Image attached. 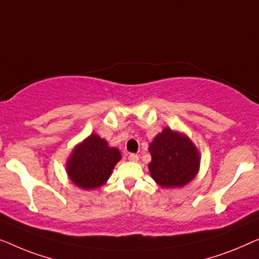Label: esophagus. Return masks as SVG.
Returning <instances> with one entry per match:
<instances>
[{"instance_id":"obj_1","label":"esophagus","mask_w":259,"mask_h":259,"mask_svg":"<svg viewBox=\"0 0 259 259\" xmlns=\"http://www.w3.org/2000/svg\"><path fill=\"white\" fill-rule=\"evenodd\" d=\"M128 159L130 162H137L138 161V155H136V154H130L129 156H128Z\"/></svg>"}]
</instances>
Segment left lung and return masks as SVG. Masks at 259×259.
I'll use <instances>...</instances> for the list:
<instances>
[{"instance_id": "1", "label": "left lung", "mask_w": 259, "mask_h": 259, "mask_svg": "<svg viewBox=\"0 0 259 259\" xmlns=\"http://www.w3.org/2000/svg\"><path fill=\"white\" fill-rule=\"evenodd\" d=\"M148 150L151 154L149 171L159 187L183 188L197 176L201 155L185 134L165 126L154 137Z\"/></svg>"}]
</instances>
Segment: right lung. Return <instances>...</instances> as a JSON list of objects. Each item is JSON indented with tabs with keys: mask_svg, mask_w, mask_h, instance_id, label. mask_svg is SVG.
<instances>
[{
	"mask_svg": "<svg viewBox=\"0 0 259 259\" xmlns=\"http://www.w3.org/2000/svg\"><path fill=\"white\" fill-rule=\"evenodd\" d=\"M122 155L97 134L89 135L76 144L65 163V171L72 184L83 190H95L107 183Z\"/></svg>",
	"mask_w": 259,
	"mask_h": 259,
	"instance_id": "add662e5",
	"label": "right lung"
}]
</instances>
